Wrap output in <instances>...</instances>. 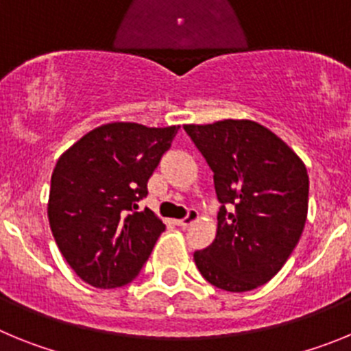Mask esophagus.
I'll list each match as a JSON object with an SVG mask.
<instances>
[{
    "mask_svg": "<svg viewBox=\"0 0 351 351\" xmlns=\"http://www.w3.org/2000/svg\"><path fill=\"white\" fill-rule=\"evenodd\" d=\"M197 219H198V213L195 209H190V210H188V214H186V218L179 219L178 225L184 228V226H190L191 223H195V221H197Z\"/></svg>",
    "mask_w": 351,
    "mask_h": 351,
    "instance_id": "1",
    "label": "esophagus"
}]
</instances>
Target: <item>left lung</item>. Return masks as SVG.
<instances>
[{
	"label": "left lung",
	"mask_w": 351,
	"mask_h": 351,
	"mask_svg": "<svg viewBox=\"0 0 351 351\" xmlns=\"http://www.w3.org/2000/svg\"><path fill=\"white\" fill-rule=\"evenodd\" d=\"M184 130L214 172L221 202L216 239L195 251V263L221 290H255L280 272L302 235L309 193L306 165L256 121L223 119Z\"/></svg>",
	"instance_id": "obj_1"
}]
</instances>
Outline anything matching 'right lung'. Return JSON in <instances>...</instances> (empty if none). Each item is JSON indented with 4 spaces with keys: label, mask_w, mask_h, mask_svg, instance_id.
<instances>
[{
    "label": "right lung",
    "mask_w": 351,
    "mask_h": 351,
    "mask_svg": "<svg viewBox=\"0 0 351 351\" xmlns=\"http://www.w3.org/2000/svg\"><path fill=\"white\" fill-rule=\"evenodd\" d=\"M179 126L107 123L60 156L47 216L56 244L80 280L125 287L141 272L165 225L138 200Z\"/></svg>",
    "instance_id": "1"
}]
</instances>
